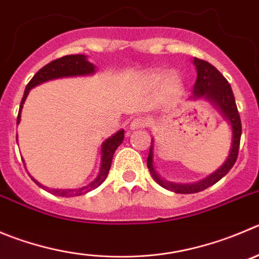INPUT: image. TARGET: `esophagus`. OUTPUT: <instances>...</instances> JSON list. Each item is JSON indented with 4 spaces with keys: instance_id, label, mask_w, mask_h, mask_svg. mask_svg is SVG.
Returning a JSON list of instances; mask_svg holds the SVG:
<instances>
[{
    "instance_id": "esophagus-1",
    "label": "esophagus",
    "mask_w": 259,
    "mask_h": 259,
    "mask_svg": "<svg viewBox=\"0 0 259 259\" xmlns=\"http://www.w3.org/2000/svg\"><path fill=\"white\" fill-rule=\"evenodd\" d=\"M148 126V120L143 116H138V117H134L130 122V129L135 130V129H143V127Z\"/></svg>"
}]
</instances>
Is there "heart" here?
Wrapping results in <instances>:
<instances>
[{"mask_svg": "<svg viewBox=\"0 0 259 259\" xmlns=\"http://www.w3.org/2000/svg\"><path fill=\"white\" fill-rule=\"evenodd\" d=\"M151 83L152 84H158V83H161V81H162V79H163V75H161V74H153V75H151ZM178 81H179V79H178V76H175V75H171V76H168L167 78V84L170 87H175L176 84H178Z\"/></svg>", "mask_w": 259, "mask_h": 259, "instance_id": "obj_1", "label": "heart"}]
</instances>
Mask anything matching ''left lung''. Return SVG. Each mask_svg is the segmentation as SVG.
Instances as JSON below:
<instances>
[{"instance_id":"8db88e82","label":"left lung","mask_w":259,"mask_h":259,"mask_svg":"<svg viewBox=\"0 0 259 259\" xmlns=\"http://www.w3.org/2000/svg\"><path fill=\"white\" fill-rule=\"evenodd\" d=\"M194 65L197 67L194 97H206L207 100L211 101L214 106H217L221 110L222 115L228 118L229 122L231 124V127H233V143H231L230 154H229L224 165L219 170L214 171L213 174L207 176L206 179L194 183V184H175V183H168V181H165L159 178L153 167V143H152L151 148H149L148 158H147V166H148L152 176L161 187L166 188L171 192L180 193V194H192V193L202 192V190L216 184L219 180H221L236 162L241 137L240 116H239L233 89H231L229 81L213 65L204 61V60L195 57Z\"/></svg>"}]
</instances>
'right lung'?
<instances>
[{
    "mask_svg": "<svg viewBox=\"0 0 259 259\" xmlns=\"http://www.w3.org/2000/svg\"><path fill=\"white\" fill-rule=\"evenodd\" d=\"M94 72V65L87 60V57L84 55H67V56L61 57V59L53 60L50 64H47L46 66H43L37 74L31 78V80L29 81L28 85H26L25 92H24L23 100H21L20 108H19L18 113V120H16V124L20 122V115H21V108H23L24 102H25V98L28 96L29 91L31 88H34L35 85L40 83H45L47 80H52V79L57 78H64V76H76V75H88L93 74ZM124 141V130H120V132L116 133L115 135H112L111 138H108L107 141L103 142L102 148H101V168L100 174L97 176V179L94 181H92L91 184L87 185V187L80 188V189L72 190V189H48V188L40 185L38 181H35L33 179L35 184H38L39 187L45 188L48 192L52 193L55 195H59V197H76V195L85 194V193L91 192V190L96 189V188L100 187L103 181L106 180L108 175V171L111 168V162H112V157L115 151L117 149V147L122 143ZM24 162V161H23Z\"/></svg>",
    "mask_w": 259,
    "mask_h": 259,
    "instance_id": "add662e5",
    "label": "right lung"
}]
</instances>
